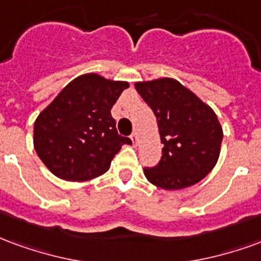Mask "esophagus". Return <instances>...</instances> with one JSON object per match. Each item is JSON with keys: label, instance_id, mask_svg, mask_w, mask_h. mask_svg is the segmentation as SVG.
<instances>
[{"label": "esophagus", "instance_id": "esophagus-1", "mask_svg": "<svg viewBox=\"0 0 261 261\" xmlns=\"http://www.w3.org/2000/svg\"><path fill=\"white\" fill-rule=\"evenodd\" d=\"M130 140H132L133 146H136V144H138V135H136V133H132V136H130Z\"/></svg>", "mask_w": 261, "mask_h": 261}]
</instances>
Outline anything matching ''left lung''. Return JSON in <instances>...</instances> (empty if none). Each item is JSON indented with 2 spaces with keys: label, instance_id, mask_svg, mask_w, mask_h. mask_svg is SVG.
<instances>
[{
  "label": "left lung",
  "instance_id": "obj_1",
  "mask_svg": "<svg viewBox=\"0 0 261 261\" xmlns=\"http://www.w3.org/2000/svg\"><path fill=\"white\" fill-rule=\"evenodd\" d=\"M159 123L163 155L153 168H144L149 182L165 191H178L200 182L216 167L222 128L216 112L171 77L135 83Z\"/></svg>",
  "mask_w": 261,
  "mask_h": 261
}]
</instances>
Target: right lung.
Segmentation results:
<instances>
[{
    "label": "right lung",
    "instance_id": "add662e5",
    "mask_svg": "<svg viewBox=\"0 0 261 261\" xmlns=\"http://www.w3.org/2000/svg\"><path fill=\"white\" fill-rule=\"evenodd\" d=\"M128 82L97 73L68 83L34 122L36 153L61 179L83 182L108 171L114 155L130 139L118 135L111 108Z\"/></svg>",
    "mask_w": 261,
    "mask_h": 261
}]
</instances>
